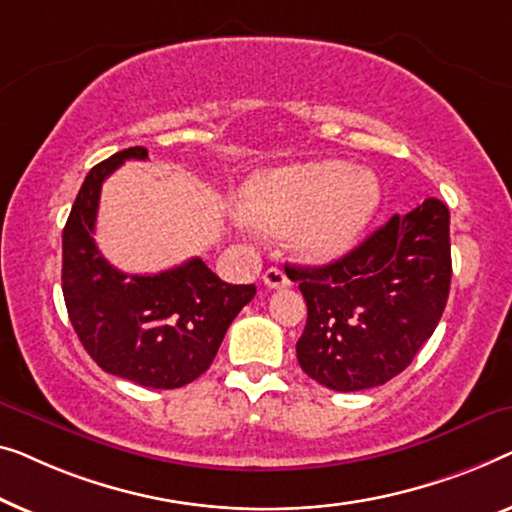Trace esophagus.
<instances>
[{"label": "esophagus", "instance_id": "esophagus-1", "mask_svg": "<svg viewBox=\"0 0 512 512\" xmlns=\"http://www.w3.org/2000/svg\"><path fill=\"white\" fill-rule=\"evenodd\" d=\"M262 280H264V285L269 287V290H280V287L290 285V278H287L285 271H280L278 266H271V269H266Z\"/></svg>", "mask_w": 512, "mask_h": 512}]
</instances>
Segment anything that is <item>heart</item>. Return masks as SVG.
Masks as SVG:
<instances>
[{
  "label": "heart",
  "instance_id": "b5f03b06",
  "mask_svg": "<svg viewBox=\"0 0 512 512\" xmlns=\"http://www.w3.org/2000/svg\"><path fill=\"white\" fill-rule=\"evenodd\" d=\"M380 204L378 178L343 162H306L259 171L241 190L243 220L273 234L290 232L308 262H334L355 246Z\"/></svg>",
  "mask_w": 512,
  "mask_h": 512
}]
</instances>
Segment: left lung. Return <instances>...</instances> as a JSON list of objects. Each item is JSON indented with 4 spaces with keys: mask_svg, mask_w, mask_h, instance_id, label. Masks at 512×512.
I'll return each instance as SVG.
<instances>
[{
    "mask_svg": "<svg viewBox=\"0 0 512 512\" xmlns=\"http://www.w3.org/2000/svg\"><path fill=\"white\" fill-rule=\"evenodd\" d=\"M308 306L297 359L334 392L385 385L413 362L448 304L450 211L424 199L325 266H285Z\"/></svg>",
    "mask_w": 512,
    "mask_h": 512,
    "instance_id": "8db88e82",
    "label": "left lung"
}]
</instances>
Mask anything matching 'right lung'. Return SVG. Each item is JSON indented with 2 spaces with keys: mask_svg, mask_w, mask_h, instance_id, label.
Listing matches in <instances>:
<instances>
[{
  "mask_svg": "<svg viewBox=\"0 0 512 512\" xmlns=\"http://www.w3.org/2000/svg\"><path fill=\"white\" fill-rule=\"evenodd\" d=\"M134 146L90 169L62 232V294L74 331L106 373L153 390L197 380L255 285H229L199 257L139 276L106 262L95 239L102 183L125 160H146Z\"/></svg>",
  "mask_w": 512,
  "mask_h": 512,
  "instance_id": "right-lung-1",
  "label": "right lung"
}]
</instances>
